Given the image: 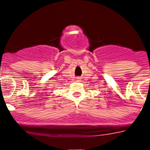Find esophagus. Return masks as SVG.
<instances>
[{"mask_svg":"<svg viewBox=\"0 0 150 150\" xmlns=\"http://www.w3.org/2000/svg\"><path fill=\"white\" fill-rule=\"evenodd\" d=\"M79 79H80V78H78V80H80Z\"/></svg>","mask_w":150,"mask_h":150,"instance_id":"34e87169","label":"esophagus"}]
</instances>
